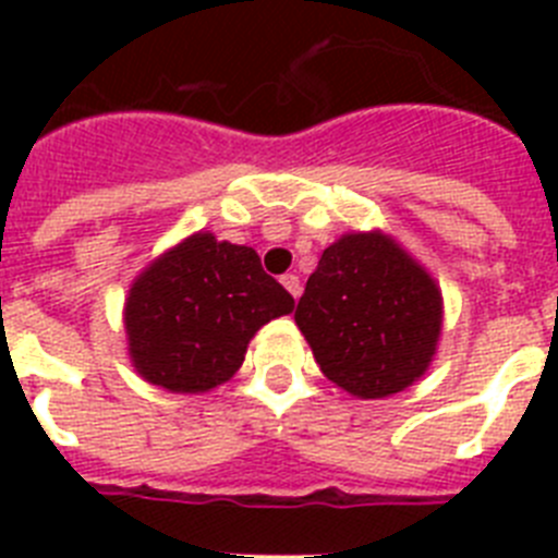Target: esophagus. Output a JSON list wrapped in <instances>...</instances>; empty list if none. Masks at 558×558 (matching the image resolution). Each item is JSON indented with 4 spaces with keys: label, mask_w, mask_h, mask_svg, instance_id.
Returning a JSON list of instances; mask_svg holds the SVG:
<instances>
[{
    "label": "esophagus",
    "mask_w": 558,
    "mask_h": 558,
    "mask_svg": "<svg viewBox=\"0 0 558 558\" xmlns=\"http://www.w3.org/2000/svg\"><path fill=\"white\" fill-rule=\"evenodd\" d=\"M282 284H284V290L293 295V299H299V295H302V282H299V276L295 274H284Z\"/></svg>",
    "instance_id": "1"
}]
</instances>
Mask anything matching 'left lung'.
I'll return each mask as SVG.
<instances>
[{"mask_svg":"<svg viewBox=\"0 0 558 558\" xmlns=\"http://www.w3.org/2000/svg\"><path fill=\"white\" fill-rule=\"evenodd\" d=\"M441 318L433 276L383 231H352L329 245L295 307L315 363L360 399L413 386L436 354Z\"/></svg>","mask_w":558,"mask_h":558,"instance_id":"obj_1","label":"left lung"}]
</instances>
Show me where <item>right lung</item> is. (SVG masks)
Wrapping results in <instances>:
<instances>
[{
    "label": "right lung",
    "instance_id": "right-lung-1",
    "mask_svg": "<svg viewBox=\"0 0 558 558\" xmlns=\"http://www.w3.org/2000/svg\"><path fill=\"white\" fill-rule=\"evenodd\" d=\"M293 307V295L265 274L254 248L198 231L131 284L128 354L153 386L204 393L234 377L256 329Z\"/></svg>",
    "mask_w": 558,
    "mask_h": 558
}]
</instances>
